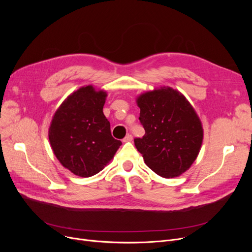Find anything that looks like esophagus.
I'll use <instances>...</instances> for the list:
<instances>
[{
	"label": "esophagus",
	"instance_id": "1",
	"mask_svg": "<svg viewBox=\"0 0 252 252\" xmlns=\"http://www.w3.org/2000/svg\"><path fill=\"white\" fill-rule=\"evenodd\" d=\"M131 141H133V136L129 135V134H127V135L126 136V138L124 139V142H125V143H126V142H131Z\"/></svg>",
	"mask_w": 252,
	"mask_h": 252
}]
</instances>
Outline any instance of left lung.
<instances>
[{"label":"left lung","instance_id":"8db88e82","mask_svg":"<svg viewBox=\"0 0 252 252\" xmlns=\"http://www.w3.org/2000/svg\"><path fill=\"white\" fill-rule=\"evenodd\" d=\"M145 136L135 139V146L146 165L165 179L187 171L200 152L202 123L182 93L160 87L136 98Z\"/></svg>","mask_w":252,"mask_h":252}]
</instances>
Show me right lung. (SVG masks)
<instances>
[{
  "label": "right lung",
  "mask_w": 252,
  "mask_h": 252,
  "mask_svg": "<svg viewBox=\"0 0 252 252\" xmlns=\"http://www.w3.org/2000/svg\"><path fill=\"white\" fill-rule=\"evenodd\" d=\"M106 98V91L83 86L67 96L52 117L48 131L52 151L75 176L98 174L122 145L111 136L110 124L103 113Z\"/></svg>",
  "instance_id": "right-lung-1"
}]
</instances>
